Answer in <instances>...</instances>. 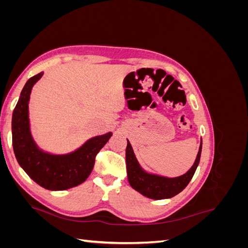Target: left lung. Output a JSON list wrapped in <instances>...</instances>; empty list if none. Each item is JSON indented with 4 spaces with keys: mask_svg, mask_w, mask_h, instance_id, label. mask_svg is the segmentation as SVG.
Returning a JSON list of instances; mask_svg holds the SVG:
<instances>
[{
    "mask_svg": "<svg viewBox=\"0 0 248 248\" xmlns=\"http://www.w3.org/2000/svg\"><path fill=\"white\" fill-rule=\"evenodd\" d=\"M201 153L202 141L197 159L194 161L191 169L187 171L186 174L176 178L161 177L153 174H149V172L145 171L140 168V163L136 158V155L133 153L130 142L127 140L126 167L129 184L133 189H136L137 191L141 193L142 196H145L149 199L163 200L175 197L178 193L181 192L190 182V180L192 179L200 163Z\"/></svg>",
    "mask_w": 248,
    "mask_h": 248,
    "instance_id": "left-lung-1",
    "label": "left lung"
}]
</instances>
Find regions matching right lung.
I'll return each instance as SVG.
<instances>
[{
    "instance_id": "add662e5",
    "label": "right lung",
    "mask_w": 248,
    "mask_h": 248,
    "mask_svg": "<svg viewBox=\"0 0 248 248\" xmlns=\"http://www.w3.org/2000/svg\"><path fill=\"white\" fill-rule=\"evenodd\" d=\"M42 76L43 72H40L26 82L13 110V151L19 166L33 181L48 190H65L86 181L94 168L96 155L112 133L92 138L69 154L52 155L43 152L35 144L29 122L30 94Z\"/></svg>"
}]
</instances>
